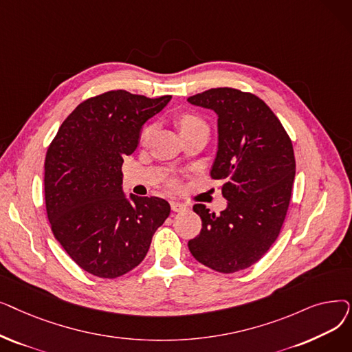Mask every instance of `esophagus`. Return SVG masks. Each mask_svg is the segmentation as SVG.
<instances>
[{"label": "esophagus", "mask_w": 352, "mask_h": 352, "mask_svg": "<svg viewBox=\"0 0 352 352\" xmlns=\"http://www.w3.org/2000/svg\"><path fill=\"white\" fill-rule=\"evenodd\" d=\"M170 204H171V210H173L174 212H181V211L188 208L187 204H184V202H178V201H171Z\"/></svg>", "instance_id": "obj_1"}]
</instances>
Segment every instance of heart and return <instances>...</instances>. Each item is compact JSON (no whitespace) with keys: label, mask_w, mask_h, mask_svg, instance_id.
I'll list each match as a JSON object with an SVG mask.
<instances>
[{"label":"heart","mask_w":352,"mask_h":352,"mask_svg":"<svg viewBox=\"0 0 352 352\" xmlns=\"http://www.w3.org/2000/svg\"><path fill=\"white\" fill-rule=\"evenodd\" d=\"M177 122H178V126L181 129V133H186V131H188V129H191V128H194L197 125L204 124V121H202L197 114H192V113L179 114L177 117ZM151 133H153V125H146L141 131V137H140L141 142H146L148 140H150Z\"/></svg>","instance_id":"1"}]
</instances>
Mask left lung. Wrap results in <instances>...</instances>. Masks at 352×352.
Instances as JSON below:
<instances>
[{"label":"left lung","mask_w":352,"mask_h":352,"mask_svg":"<svg viewBox=\"0 0 352 352\" xmlns=\"http://www.w3.org/2000/svg\"><path fill=\"white\" fill-rule=\"evenodd\" d=\"M218 116V153L210 173L224 184L219 215L192 210L202 228L188 248L206 267L232 274L260 261L280 235L291 201L295 157L289 135L271 108L251 92L211 88L188 98Z\"/></svg>","instance_id":"left-lung-1"}]
</instances>
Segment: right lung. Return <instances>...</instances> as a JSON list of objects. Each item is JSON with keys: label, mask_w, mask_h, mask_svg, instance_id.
<instances>
[{"label": "right lung", "mask_w": 352, "mask_h": 352, "mask_svg": "<svg viewBox=\"0 0 352 352\" xmlns=\"http://www.w3.org/2000/svg\"><path fill=\"white\" fill-rule=\"evenodd\" d=\"M170 100L125 89L102 92L72 111L47 150L44 195L51 231L74 263L100 278L134 270L170 215L162 198L131 194L126 199L121 171L144 122Z\"/></svg>", "instance_id": "obj_1"}]
</instances>
